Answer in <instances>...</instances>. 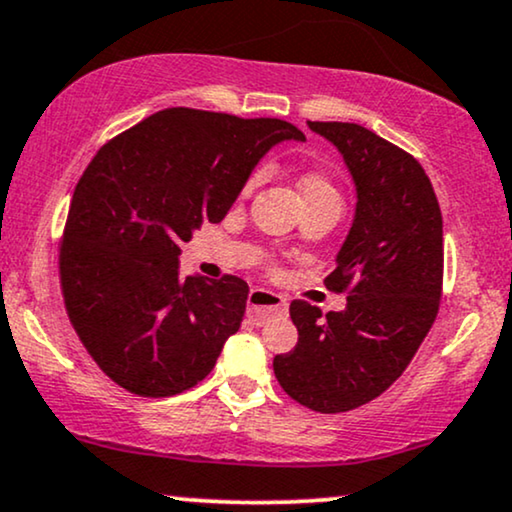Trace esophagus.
Instances as JSON below:
<instances>
[{
	"label": "esophagus",
	"instance_id": "34e87169",
	"mask_svg": "<svg viewBox=\"0 0 512 512\" xmlns=\"http://www.w3.org/2000/svg\"><path fill=\"white\" fill-rule=\"evenodd\" d=\"M288 312V302L286 297L274 293V290H264V288H252L248 295V314L255 319L257 323H264L269 319H274L278 314Z\"/></svg>",
	"mask_w": 512,
	"mask_h": 512
}]
</instances>
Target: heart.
<instances>
[{
  "label": "heart",
  "mask_w": 512,
  "mask_h": 512,
  "mask_svg": "<svg viewBox=\"0 0 512 512\" xmlns=\"http://www.w3.org/2000/svg\"><path fill=\"white\" fill-rule=\"evenodd\" d=\"M257 179H260V174H252V177L245 181L243 196H250L252 189H255V186H257ZM300 191H302L304 203H307V200H340L338 189H335V186H333V181L328 179L323 172H319V170H312V172H304L302 174Z\"/></svg>",
  "instance_id": "obj_1"
}]
</instances>
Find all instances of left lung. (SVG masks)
I'll return each mask as SVG.
<instances>
[{
  "label": "left lung",
  "mask_w": 512,
  "mask_h": 512,
  "mask_svg": "<svg viewBox=\"0 0 512 512\" xmlns=\"http://www.w3.org/2000/svg\"><path fill=\"white\" fill-rule=\"evenodd\" d=\"M345 158L357 212L326 288L342 312L290 302L297 345L276 354L278 385L297 404L342 413L380 397L411 364L439 312L442 210L411 153L354 122H309Z\"/></svg>",
  "instance_id": "8db88e82"
}]
</instances>
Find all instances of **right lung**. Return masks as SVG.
Wrapping results in <instances>:
<instances>
[{
	"mask_svg": "<svg viewBox=\"0 0 512 512\" xmlns=\"http://www.w3.org/2000/svg\"><path fill=\"white\" fill-rule=\"evenodd\" d=\"M304 134L276 118L165 108L106 141L77 181L58 248L77 338L139 397L198 385L241 328L248 283L179 276L181 243L222 222L252 167Z\"/></svg>",
	"mask_w": 512,
	"mask_h": 512,
	"instance_id": "right-lung-1",
	"label": "right lung"
}]
</instances>
